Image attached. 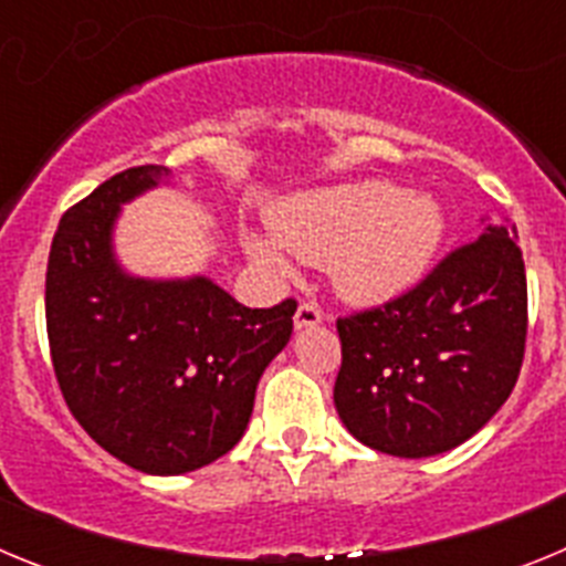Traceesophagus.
<instances>
[{
  "mask_svg": "<svg viewBox=\"0 0 566 566\" xmlns=\"http://www.w3.org/2000/svg\"><path fill=\"white\" fill-rule=\"evenodd\" d=\"M323 323V312H319L317 303H312V300H303L297 306V312H294V328H312V326H319Z\"/></svg>",
  "mask_w": 566,
  "mask_h": 566,
  "instance_id": "34e87169",
  "label": "esophagus"
}]
</instances>
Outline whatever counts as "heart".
<instances>
[{"mask_svg":"<svg viewBox=\"0 0 566 566\" xmlns=\"http://www.w3.org/2000/svg\"><path fill=\"white\" fill-rule=\"evenodd\" d=\"M280 247L294 258L332 269L343 294L363 303L397 297L411 289L442 240L444 221L424 195L399 192L385 181H357L297 195L274 214ZM249 254L274 274H289L274 240L249 238Z\"/></svg>","mask_w":566,"mask_h":566,"instance_id":"heart-1","label":"heart"}]
</instances>
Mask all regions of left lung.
Masks as SVG:
<instances>
[{"label": "left lung", "mask_w": 566, "mask_h": 566, "mask_svg": "<svg viewBox=\"0 0 566 566\" xmlns=\"http://www.w3.org/2000/svg\"><path fill=\"white\" fill-rule=\"evenodd\" d=\"M334 405L354 439L388 457L451 451L507 402L527 339L516 227L488 223L377 308L337 319Z\"/></svg>", "instance_id": "left-lung-1"}]
</instances>
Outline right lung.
<instances>
[{
  "label": "right lung",
  "instance_id": "right-lung-1",
  "mask_svg": "<svg viewBox=\"0 0 566 566\" xmlns=\"http://www.w3.org/2000/svg\"><path fill=\"white\" fill-rule=\"evenodd\" d=\"M167 167H133L70 207L44 280L53 371L70 413L104 451L178 476L240 442L258 379L286 348L297 303L247 308L209 277H133L113 254L122 203Z\"/></svg>",
  "mask_w": 566,
  "mask_h": 566
}]
</instances>
